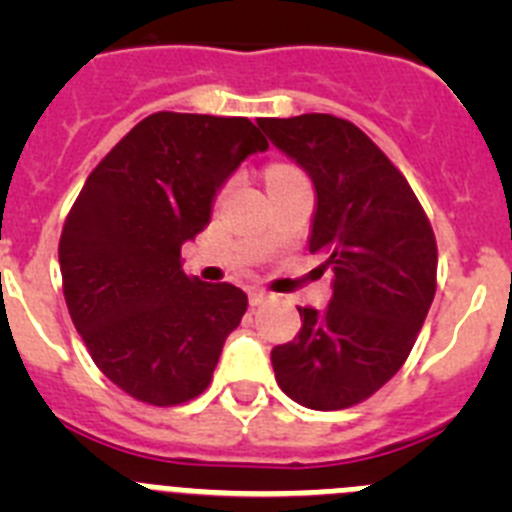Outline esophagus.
Instances as JSON below:
<instances>
[{"instance_id": "obj_1", "label": "esophagus", "mask_w": 512, "mask_h": 512, "mask_svg": "<svg viewBox=\"0 0 512 512\" xmlns=\"http://www.w3.org/2000/svg\"><path fill=\"white\" fill-rule=\"evenodd\" d=\"M269 292H266V289H259V287H253V289H248V300H251V305H261V302H266L269 300Z\"/></svg>"}]
</instances>
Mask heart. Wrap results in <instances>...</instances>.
<instances>
[{
    "label": "heart",
    "mask_w": 512,
    "mask_h": 512,
    "mask_svg": "<svg viewBox=\"0 0 512 512\" xmlns=\"http://www.w3.org/2000/svg\"><path fill=\"white\" fill-rule=\"evenodd\" d=\"M279 174H292V169H287V166H271V169L266 171V176H279Z\"/></svg>",
    "instance_id": "obj_1"
}]
</instances>
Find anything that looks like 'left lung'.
I'll return each mask as SVG.
<instances>
[{"mask_svg": "<svg viewBox=\"0 0 512 512\" xmlns=\"http://www.w3.org/2000/svg\"><path fill=\"white\" fill-rule=\"evenodd\" d=\"M259 128L310 176L307 246L333 271L330 302L297 307L300 333L271 348V366L305 408H351L408 359L436 295V238L405 176L354 122L310 112Z\"/></svg>", "mask_w": 512, "mask_h": 512, "instance_id": "1", "label": "left lung"}]
</instances>
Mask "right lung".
<instances>
[{"mask_svg": "<svg viewBox=\"0 0 512 512\" xmlns=\"http://www.w3.org/2000/svg\"><path fill=\"white\" fill-rule=\"evenodd\" d=\"M269 148L248 117L156 112L102 158L61 243L63 295L99 372L169 408L202 395L248 297L184 274L182 246L210 225L217 192Z\"/></svg>", "mask_w": 512, "mask_h": 512, "instance_id": "add662e5", "label": "right lung"}]
</instances>
